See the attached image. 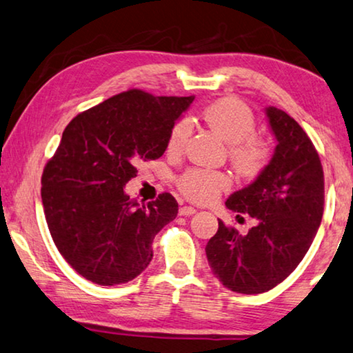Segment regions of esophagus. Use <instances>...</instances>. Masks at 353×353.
I'll use <instances>...</instances> for the list:
<instances>
[{"label":"esophagus","instance_id":"34e87169","mask_svg":"<svg viewBox=\"0 0 353 353\" xmlns=\"http://www.w3.org/2000/svg\"><path fill=\"white\" fill-rule=\"evenodd\" d=\"M194 212H196V209L192 206H182L181 209H179V215H192Z\"/></svg>","mask_w":353,"mask_h":353}]
</instances>
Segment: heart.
Returning a JSON list of instances; mask_svg holds the SVG:
<instances>
[{
    "mask_svg": "<svg viewBox=\"0 0 353 353\" xmlns=\"http://www.w3.org/2000/svg\"><path fill=\"white\" fill-rule=\"evenodd\" d=\"M203 119L228 143L231 165L244 176H259L266 170L272 157L270 141L256 134V119L244 101L238 98H222L203 110ZM192 133L188 119H179L168 134L166 149L170 154L183 150ZM183 196L194 203H209L231 185L230 177L222 171L188 168L176 179Z\"/></svg>",
    "mask_w": 353,
    "mask_h": 353,
    "instance_id": "heart-1",
    "label": "heart"
}]
</instances>
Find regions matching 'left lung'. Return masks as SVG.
Instances as JSON below:
<instances>
[{
    "label": "left lung",
    "mask_w": 353,
    "mask_h": 353,
    "mask_svg": "<svg viewBox=\"0 0 353 353\" xmlns=\"http://www.w3.org/2000/svg\"><path fill=\"white\" fill-rule=\"evenodd\" d=\"M266 114L277 139L274 157L255 182L225 203L256 225L243 236L219 220L206 245L212 274L228 290L244 294L271 290L290 276L323 215V168L312 141L283 110L268 108Z\"/></svg>",
    "instance_id": "1"
}]
</instances>
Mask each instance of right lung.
I'll return each instance as SVG.
<instances>
[{"mask_svg": "<svg viewBox=\"0 0 353 353\" xmlns=\"http://www.w3.org/2000/svg\"><path fill=\"white\" fill-rule=\"evenodd\" d=\"M192 101L130 88L77 114L63 131L42 171V206L57 249L87 281L119 285L149 266L152 243L176 219L177 201L165 192L141 206L123 187L141 160L165 154L171 126Z\"/></svg>", "mask_w": 353, "mask_h": 353, "instance_id": "obj_1", "label": "right lung"}]
</instances>
